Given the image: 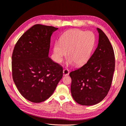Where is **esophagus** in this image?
Returning <instances> with one entry per match:
<instances>
[{
  "label": "esophagus",
  "mask_w": 126,
  "mask_h": 126,
  "mask_svg": "<svg viewBox=\"0 0 126 126\" xmlns=\"http://www.w3.org/2000/svg\"><path fill=\"white\" fill-rule=\"evenodd\" d=\"M63 74L64 76H68L69 74V70L66 69H63Z\"/></svg>",
  "instance_id": "obj_1"
}]
</instances>
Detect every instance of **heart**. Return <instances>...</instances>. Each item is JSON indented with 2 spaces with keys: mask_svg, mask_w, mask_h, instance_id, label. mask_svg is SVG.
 I'll return each mask as SVG.
<instances>
[{
  "mask_svg": "<svg viewBox=\"0 0 126 126\" xmlns=\"http://www.w3.org/2000/svg\"><path fill=\"white\" fill-rule=\"evenodd\" d=\"M94 43V36L90 32L74 29L66 32L54 45L56 60L61 62L68 52L69 63L79 66L90 58Z\"/></svg>",
  "mask_w": 126,
  "mask_h": 126,
  "instance_id": "obj_1",
  "label": "heart"
}]
</instances>
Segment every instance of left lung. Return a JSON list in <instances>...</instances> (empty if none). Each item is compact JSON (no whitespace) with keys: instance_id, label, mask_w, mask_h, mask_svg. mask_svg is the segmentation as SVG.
<instances>
[{"instance_id":"8db88e82","label":"left lung","mask_w":126,"mask_h":126,"mask_svg":"<svg viewBox=\"0 0 126 126\" xmlns=\"http://www.w3.org/2000/svg\"><path fill=\"white\" fill-rule=\"evenodd\" d=\"M99 41L94 52L81 68L70 73L71 93L76 103L92 105L107 96L115 71V54L105 34L97 28Z\"/></svg>"}]
</instances>
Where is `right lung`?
I'll return each mask as SVG.
<instances>
[{
  "label": "right lung",
  "mask_w": 126,
  "mask_h": 126,
  "mask_svg": "<svg viewBox=\"0 0 126 126\" xmlns=\"http://www.w3.org/2000/svg\"><path fill=\"white\" fill-rule=\"evenodd\" d=\"M58 28L35 24L17 41L12 55V75L26 99L41 103L53 94L63 77V68L48 56L51 36Z\"/></svg>",
  "instance_id": "add662e5"
}]
</instances>
